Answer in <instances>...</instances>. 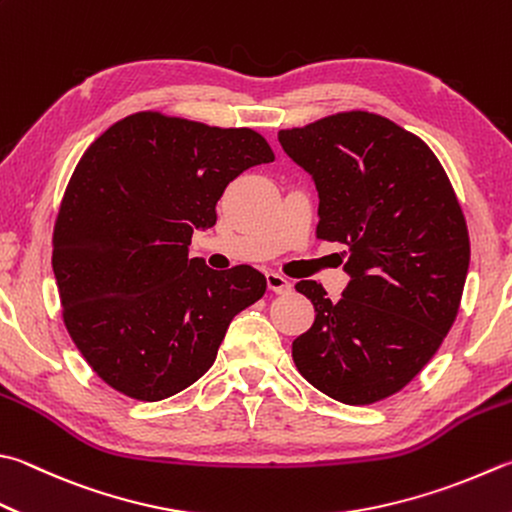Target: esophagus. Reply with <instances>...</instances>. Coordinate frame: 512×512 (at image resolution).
I'll use <instances>...</instances> for the list:
<instances>
[{
	"instance_id": "esophagus-1",
	"label": "esophagus",
	"mask_w": 512,
	"mask_h": 512,
	"mask_svg": "<svg viewBox=\"0 0 512 512\" xmlns=\"http://www.w3.org/2000/svg\"><path fill=\"white\" fill-rule=\"evenodd\" d=\"M267 287L272 289V292H276V294H285V292H289V289H292V283H289L287 278L281 276V274L267 272Z\"/></svg>"
}]
</instances>
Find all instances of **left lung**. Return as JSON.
Masks as SVG:
<instances>
[{"label":"left lung","instance_id":"left-lung-1","mask_svg":"<svg viewBox=\"0 0 512 512\" xmlns=\"http://www.w3.org/2000/svg\"><path fill=\"white\" fill-rule=\"evenodd\" d=\"M278 142L318 191L316 236L347 247L341 301L321 283L296 289L314 305L292 343L298 372L347 406L381 401L417 376L455 323L470 238L435 153L414 133L368 111H345Z\"/></svg>","mask_w":512,"mask_h":512}]
</instances>
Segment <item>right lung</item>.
<instances>
[{
    "label": "right lung",
    "mask_w": 512,
    "mask_h": 512,
    "mask_svg": "<svg viewBox=\"0 0 512 512\" xmlns=\"http://www.w3.org/2000/svg\"><path fill=\"white\" fill-rule=\"evenodd\" d=\"M274 162L252 129L140 111L115 122L77 162L53 229V274L77 350L113 390L162 401L216 361L238 312L267 281L189 258L194 229L245 169Z\"/></svg>",
    "instance_id": "add662e5"
}]
</instances>
